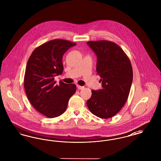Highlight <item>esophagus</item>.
Segmentation results:
<instances>
[{
	"instance_id": "1",
	"label": "esophagus",
	"mask_w": 161,
	"mask_h": 161,
	"mask_svg": "<svg viewBox=\"0 0 161 161\" xmlns=\"http://www.w3.org/2000/svg\"><path fill=\"white\" fill-rule=\"evenodd\" d=\"M77 87L78 88V89H79V90H81V89H84V86H80V85L77 84Z\"/></svg>"
}]
</instances>
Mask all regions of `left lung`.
I'll return each instance as SVG.
<instances>
[{"label":"left lung","instance_id":"left-lung-1","mask_svg":"<svg viewBox=\"0 0 161 161\" xmlns=\"http://www.w3.org/2000/svg\"><path fill=\"white\" fill-rule=\"evenodd\" d=\"M87 43L97 55L96 70L103 88L92 90L86 104L93 115L107 119L118 114L127 100L133 80L131 62L114 42L100 40Z\"/></svg>","mask_w":161,"mask_h":161}]
</instances>
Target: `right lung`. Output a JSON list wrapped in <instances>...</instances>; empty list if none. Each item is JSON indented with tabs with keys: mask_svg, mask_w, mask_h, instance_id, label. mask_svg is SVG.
Masks as SVG:
<instances>
[{
	"mask_svg": "<svg viewBox=\"0 0 161 161\" xmlns=\"http://www.w3.org/2000/svg\"><path fill=\"white\" fill-rule=\"evenodd\" d=\"M75 43L54 39L36 47L27 62L24 77V87L32 106L47 118L63 114L70 98L75 93L76 85L60 81L54 77L63 70L62 58L69 47Z\"/></svg>",
	"mask_w": 161,
	"mask_h": 161,
	"instance_id": "obj_1",
	"label": "right lung"
}]
</instances>
